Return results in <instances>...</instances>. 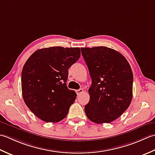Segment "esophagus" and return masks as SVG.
<instances>
[{
	"label": "esophagus",
	"mask_w": 155,
	"mask_h": 155,
	"mask_svg": "<svg viewBox=\"0 0 155 155\" xmlns=\"http://www.w3.org/2000/svg\"><path fill=\"white\" fill-rule=\"evenodd\" d=\"M83 92H84V90L82 89V88H80V89H79V90H76V93H77V94H78V96L80 95V94H82Z\"/></svg>",
	"instance_id": "34e87169"
}]
</instances>
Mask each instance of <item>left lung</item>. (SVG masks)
<instances>
[{"mask_svg":"<svg viewBox=\"0 0 155 155\" xmlns=\"http://www.w3.org/2000/svg\"><path fill=\"white\" fill-rule=\"evenodd\" d=\"M81 51L91 79L85 113L97 124L111 122L131 103L133 74L130 65L121 53L106 47H82Z\"/></svg>","mask_w":155,"mask_h":155,"instance_id":"1","label":"left lung"}]
</instances>
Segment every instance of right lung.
<instances>
[{
    "label": "right lung",
    "mask_w": 155,
    "mask_h": 155,
    "mask_svg": "<svg viewBox=\"0 0 155 155\" xmlns=\"http://www.w3.org/2000/svg\"><path fill=\"white\" fill-rule=\"evenodd\" d=\"M80 55L79 47H51L37 50L25 62L21 74L22 94L37 117L58 122L68 115L77 96L66 84L68 69Z\"/></svg>",
    "instance_id": "add662e5"
}]
</instances>
